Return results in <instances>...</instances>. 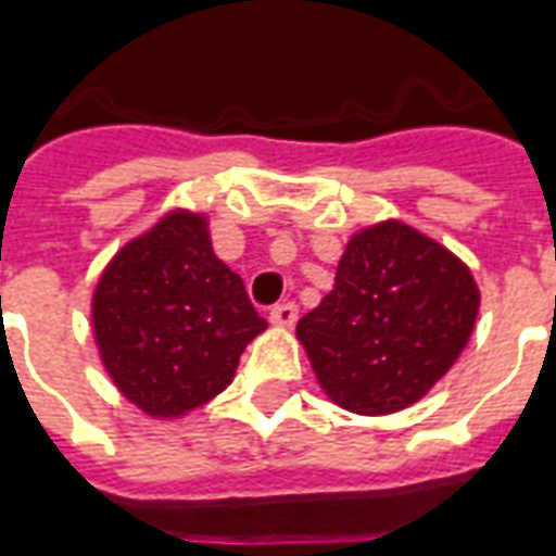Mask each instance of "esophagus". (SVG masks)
Returning a JSON list of instances; mask_svg holds the SVG:
<instances>
[{"mask_svg": "<svg viewBox=\"0 0 556 556\" xmlns=\"http://www.w3.org/2000/svg\"><path fill=\"white\" fill-rule=\"evenodd\" d=\"M296 320V306L294 303H277L270 308V324L279 326V329H291Z\"/></svg>", "mask_w": 556, "mask_h": 556, "instance_id": "obj_1", "label": "esophagus"}]
</instances>
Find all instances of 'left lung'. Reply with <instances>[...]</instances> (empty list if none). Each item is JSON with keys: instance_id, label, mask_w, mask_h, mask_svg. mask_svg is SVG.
I'll return each mask as SVG.
<instances>
[{"instance_id": "8db88e82", "label": "left lung", "mask_w": 556, "mask_h": 556, "mask_svg": "<svg viewBox=\"0 0 556 556\" xmlns=\"http://www.w3.org/2000/svg\"><path fill=\"white\" fill-rule=\"evenodd\" d=\"M481 294L452 250L402 222L346 241L334 288L300 317L317 384L353 414L419 402L469 344Z\"/></svg>"}]
</instances>
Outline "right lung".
Wrapping results in <instances>:
<instances>
[{"mask_svg":"<svg viewBox=\"0 0 556 556\" xmlns=\"http://www.w3.org/2000/svg\"><path fill=\"white\" fill-rule=\"evenodd\" d=\"M265 326L239 274L212 253L201 212H168L127 241L92 294L104 370L148 417H184L218 396Z\"/></svg>","mask_w":556,"mask_h":556,"instance_id":"add662e5","label":"right lung"}]
</instances>
